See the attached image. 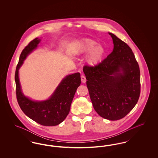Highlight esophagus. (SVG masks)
<instances>
[{
	"instance_id": "obj_1",
	"label": "esophagus",
	"mask_w": 158,
	"mask_h": 158,
	"mask_svg": "<svg viewBox=\"0 0 158 158\" xmlns=\"http://www.w3.org/2000/svg\"><path fill=\"white\" fill-rule=\"evenodd\" d=\"M81 81L82 82L85 83L86 82V77L84 75H81Z\"/></svg>"
}]
</instances>
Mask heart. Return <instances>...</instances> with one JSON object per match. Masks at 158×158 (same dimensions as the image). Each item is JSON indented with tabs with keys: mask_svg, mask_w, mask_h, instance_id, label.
I'll list each match as a JSON object with an SVG mask.
<instances>
[{
	"mask_svg": "<svg viewBox=\"0 0 158 158\" xmlns=\"http://www.w3.org/2000/svg\"><path fill=\"white\" fill-rule=\"evenodd\" d=\"M76 53L79 54L89 53L87 58V62L90 66H95L102 61L105 51L102 45H97V43L94 40L85 39L77 44Z\"/></svg>",
	"mask_w": 158,
	"mask_h": 158,
	"instance_id": "1",
	"label": "heart"
}]
</instances>
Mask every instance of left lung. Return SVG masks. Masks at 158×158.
I'll list each match as a JSON object with an SVG mask.
<instances>
[{
    "label": "left lung",
    "mask_w": 158,
    "mask_h": 158,
    "mask_svg": "<svg viewBox=\"0 0 158 158\" xmlns=\"http://www.w3.org/2000/svg\"><path fill=\"white\" fill-rule=\"evenodd\" d=\"M114 48L95 66H85L86 85L93 106L109 120L124 117L136 105L140 94V73L134 53L112 33Z\"/></svg>",
    "instance_id": "obj_1"
}]
</instances>
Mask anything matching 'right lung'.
<instances>
[{
    "mask_svg": "<svg viewBox=\"0 0 158 158\" xmlns=\"http://www.w3.org/2000/svg\"><path fill=\"white\" fill-rule=\"evenodd\" d=\"M40 40L38 38L32 40L20 55L15 71L16 95L18 104L27 116L41 125L54 126L64 120L69 114L76 91L81 83V75L75 73L65 77L47 100L35 101L26 97L21 90L19 69L27 56L37 47Z\"/></svg>",
    "mask_w": 158,
    "mask_h": 158,
    "instance_id": "add662e5",
    "label": "right lung"
}]
</instances>
